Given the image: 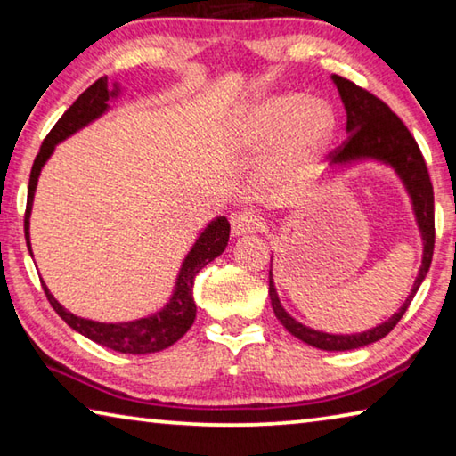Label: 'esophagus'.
Here are the masks:
<instances>
[{
	"label": "esophagus",
	"instance_id": "obj_1",
	"mask_svg": "<svg viewBox=\"0 0 456 456\" xmlns=\"http://www.w3.org/2000/svg\"><path fill=\"white\" fill-rule=\"evenodd\" d=\"M261 229V217L257 213L245 211L231 217V233L235 237H247L257 233Z\"/></svg>",
	"mask_w": 456,
	"mask_h": 456
}]
</instances>
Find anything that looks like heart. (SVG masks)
<instances>
[{"label": "heart", "mask_w": 456, "mask_h": 456, "mask_svg": "<svg viewBox=\"0 0 456 456\" xmlns=\"http://www.w3.org/2000/svg\"><path fill=\"white\" fill-rule=\"evenodd\" d=\"M336 134L334 106L304 92H281L239 108L227 125L225 142L239 157H256L273 146L259 183L267 191L283 192L310 176Z\"/></svg>", "instance_id": "1"}]
</instances>
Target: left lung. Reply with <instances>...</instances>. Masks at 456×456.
I'll return each mask as SVG.
<instances>
[{
	"mask_svg": "<svg viewBox=\"0 0 456 456\" xmlns=\"http://www.w3.org/2000/svg\"><path fill=\"white\" fill-rule=\"evenodd\" d=\"M331 82L336 84L346 108V133H348V138L339 149L330 152V168L331 171L334 168L342 171V168L368 163V160L390 167L403 183L408 197H411L412 213L422 239V264L412 283L411 296L388 320L366 331H358V334H330V331L314 330L297 322L281 305L275 289L273 272L269 269V299H272L275 318L283 323V328L291 336L302 339L304 344L314 346L318 350L346 352L364 348V346L374 344L386 334H390L392 328L396 326L408 310V305H411L412 297L428 273L432 251H435V195H432L427 163H424L419 144L412 138L411 130L404 126V122L380 98L370 94L368 90L356 86L354 82L336 74L331 76Z\"/></svg>",
	"mask_w": 456,
	"mask_h": 456,
	"instance_id": "obj_1",
	"label": "left lung"
}]
</instances>
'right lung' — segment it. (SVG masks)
Returning a JSON list of instances; mask_svg holds the SVG:
<instances>
[{
    "label": "right lung",
    "mask_w": 456,
    "mask_h": 456,
    "mask_svg": "<svg viewBox=\"0 0 456 456\" xmlns=\"http://www.w3.org/2000/svg\"><path fill=\"white\" fill-rule=\"evenodd\" d=\"M120 84L108 82V78H100L88 90H84L78 100L61 114V118L56 122V126L50 130L42 142V149L37 152L34 160L32 173H29V187H28V207H26V243L29 256L32 253V241H29V217H32V205L34 195L37 187V179L44 165L56 151V144H60L66 138L78 133L90 122L102 117L110 108V100H117L120 96ZM229 221L227 217H215L209 225L200 231L199 237L192 243L187 257L183 259L179 275H176L175 289L168 297V302L146 318L130 320V322H96L88 318H80L72 312H68L56 297L52 296L48 285H44L45 297L52 304L53 310L64 320L68 326L78 331V334L86 336L92 342H96L104 348H110L120 354H152L160 352L173 346L176 339H181L187 330L192 326L197 315V304L192 297V288H195V277L207 264H211L215 257H219L225 251L229 241Z\"/></svg>",
    "instance_id": "obj_1"
}]
</instances>
